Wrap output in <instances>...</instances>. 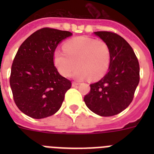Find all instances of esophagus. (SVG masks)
<instances>
[{"instance_id":"34e87169","label":"esophagus","mask_w":154,"mask_h":154,"mask_svg":"<svg viewBox=\"0 0 154 154\" xmlns=\"http://www.w3.org/2000/svg\"><path fill=\"white\" fill-rule=\"evenodd\" d=\"M79 84V82H73L72 85L73 87H75V86H77V85H78Z\"/></svg>"}]
</instances>
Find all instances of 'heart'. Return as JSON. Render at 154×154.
<instances>
[{"mask_svg": "<svg viewBox=\"0 0 154 154\" xmlns=\"http://www.w3.org/2000/svg\"><path fill=\"white\" fill-rule=\"evenodd\" d=\"M64 51L56 50L53 58L58 72L65 77H69L78 65L79 67L73 73L75 78L89 77L91 80H98L106 75L109 67V47L103 40L77 37L64 45Z\"/></svg>", "mask_w": 154, "mask_h": 154, "instance_id": "b5f03b06", "label": "heart"}]
</instances>
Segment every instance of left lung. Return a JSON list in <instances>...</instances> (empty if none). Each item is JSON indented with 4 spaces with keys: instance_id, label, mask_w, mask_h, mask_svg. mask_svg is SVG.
I'll list each match as a JSON object with an SVG mask.
<instances>
[{
    "instance_id": "obj_1",
    "label": "left lung",
    "mask_w": 154,
    "mask_h": 154,
    "mask_svg": "<svg viewBox=\"0 0 154 154\" xmlns=\"http://www.w3.org/2000/svg\"><path fill=\"white\" fill-rule=\"evenodd\" d=\"M94 34L109 47L110 64L107 74L91 84L84 101L94 113L112 116L123 111L133 101L140 82V65L133 48L123 38L111 31Z\"/></svg>"
}]
</instances>
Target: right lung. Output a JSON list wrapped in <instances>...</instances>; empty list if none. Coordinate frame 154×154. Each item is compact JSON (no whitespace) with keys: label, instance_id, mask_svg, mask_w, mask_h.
Segmentation results:
<instances>
[{"label":"right lung","instance_id":"add662e5","mask_svg":"<svg viewBox=\"0 0 154 154\" xmlns=\"http://www.w3.org/2000/svg\"><path fill=\"white\" fill-rule=\"evenodd\" d=\"M72 35L43 28L30 35L17 50L10 85L14 101L25 115L42 119L54 115L62 106L72 83L58 73L53 56L59 42Z\"/></svg>","mask_w":154,"mask_h":154}]
</instances>
